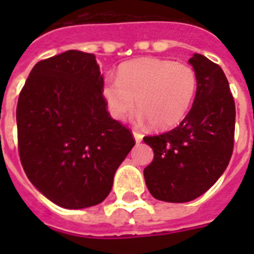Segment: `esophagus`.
Instances as JSON below:
<instances>
[{
	"instance_id": "obj_1",
	"label": "esophagus",
	"mask_w": 254,
	"mask_h": 254,
	"mask_svg": "<svg viewBox=\"0 0 254 254\" xmlns=\"http://www.w3.org/2000/svg\"><path fill=\"white\" fill-rule=\"evenodd\" d=\"M133 137L136 140V143H141L143 141V133L137 132V130H133Z\"/></svg>"
}]
</instances>
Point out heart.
I'll use <instances>...</instances> for the list:
<instances>
[{"label": "heart", "instance_id": "obj_1", "mask_svg": "<svg viewBox=\"0 0 254 254\" xmlns=\"http://www.w3.org/2000/svg\"><path fill=\"white\" fill-rule=\"evenodd\" d=\"M197 88L190 65L162 58H140L118 69L117 81L107 80L102 95L110 114L125 120L134 109L155 129H169L187 117Z\"/></svg>", "mask_w": 254, "mask_h": 254}]
</instances>
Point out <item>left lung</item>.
Listing matches in <instances>:
<instances>
[{
  "label": "left lung",
  "instance_id": "8db88e82",
  "mask_svg": "<svg viewBox=\"0 0 254 254\" xmlns=\"http://www.w3.org/2000/svg\"><path fill=\"white\" fill-rule=\"evenodd\" d=\"M197 78L190 111L169 132L145 136L154 160L144 169L149 193L162 201L187 202L212 187L234 148L235 103L226 74L201 54L189 60Z\"/></svg>",
  "mask_w": 254,
  "mask_h": 254
}]
</instances>
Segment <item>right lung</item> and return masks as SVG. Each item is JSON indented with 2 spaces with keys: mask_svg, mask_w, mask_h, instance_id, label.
<instances>
[{
  "mask_svg": "<svg viewBox=\"0 0 254 254\" xmlns=\"http://www.w3.org/2000/svg\"><path fill=\"white\" fill-rule=\"evenodd\" d=\"M103 84L95 54L67 50L36 64L19 95L20 162L32 185L60 207L103 201L136 143L109 114Z\"/></svg>",
  "mask_w": 254,
  "mask_h": 254,
  "instance_id": "obj_1",
  "label": "right lung"
}]
</instances>
